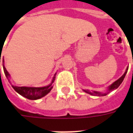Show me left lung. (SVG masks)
I'll list each match as a JSON object with an SVG mask.
<instances>
[{"mask_svg": "<svg viewBox=\"0 0 133 133\" xmlns=\"http://www.w3.org/2000/svg\"><path fill=\"white\" fill-rule=\"evenodd\" d=\"M128 68H127V69H126L125 73H124V74H123V75H122V76H121V77H120L119 79H118V80H117V81H115V82H114L112 84V85H110L108 87V90L107 91V92L103 93V92H97V91L90 92V91H89L88 90H83V91H85V92H87V93H88V94H90V95H91L105 96V95H108V94L109 92H110V91H112V90H114L117 89V88L120 86V85L122 83V82H123V80H124V78H125V77L126 73H127V72H128Z\"/></svg>", "mask_w": 133, "mask_h": 133, "instance_id": "8db88e82", "label": "left lung"}]
</instances>
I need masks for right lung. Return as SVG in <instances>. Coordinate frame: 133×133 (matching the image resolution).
Instances as JSON below:
<instances>
[{"label": "right lung", "mask_w": 133, "mask_h": 133, "mask_svg": "<svg viewBox=\"0 0 133 133\" xmlns=\"http://www.w3.org/2000/svg\"><path fill=\"white\" fill-rule=\"evenodd\" d=\"M3 70H4L5 75L6 76V78L8 79L10 78V74L8 73L6 68H5L3 63ZM55 75L56 74H55L54 77L52 78L51 83L48 85V86L41 87V88H34V87H18L12 85V87L16 92L19 93L22 96L25 97V98H28L29 100H38V99H40V98L44 97L45 95H46L51 90V89L52 88V83L54 82L55 79Z\"/></svg>", "instance_id": "add662e5"}]
</instances>
